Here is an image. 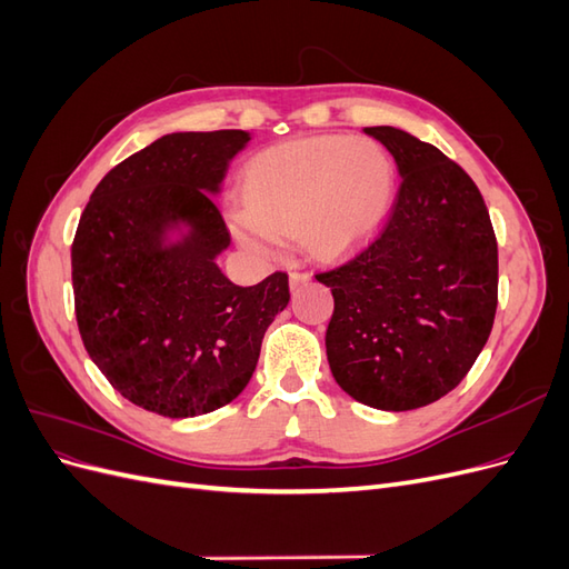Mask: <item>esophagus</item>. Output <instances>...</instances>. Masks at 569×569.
Returning <instances> with one entry per match:
<instances>
[{
  "mask_svg": "<svg viewBox=\"0 0 569 569\" xmlns=\"http://www.w3.org/2000/svg\"><path fill=\"white\" fill-rule=\"evenodd\" d=\"M306 282H311V274H308V272H303V270L289 272V287H291V289H299V287L306 284Z\"/></svg>",
  "mask_w": 569,
  "mask_h": 569,
  "instance_id": "1",
  "label": "esophagus"
}]
</instances>
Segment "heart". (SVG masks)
Masks as SVG:
<instances>
[{"label": "heart", "mask_w": 569, "mask_h": 569, "mask_svg": "<svg viewBox=\"0 0 569 569\" xmlns=\"http://www.w3.org/2000/svg\"><path fill=\"white\" fill-rule=\"evenodd\" d=\"M244 209L232 213L239 242L258 253L301 230L316 253L358 249L382 226L393 197V168L370 140L311 137L270 147L244 168Z\"/></svg>", "instance_id": "1"}]
</instances>
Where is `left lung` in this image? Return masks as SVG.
I'll return each instance as SVG.
<instances>
[{"instance_id": "1", "label": "left lung", "mask_w": 569, "mask_h": 569, "mask_svg": "<svg viewBox=\"0 0 569 569\" xmlns=\"http://www.w3.org/2000/svg\"><path fill=\"white\" fill-rule=\"evenodd\" d=\"M366 134L399 166V194L375 242L316 280L335 297L325 347L337 385L399 412L456 389L485 349L498 247L487 203L456 161L399 128Z\"/></svg>"}]
</instances>
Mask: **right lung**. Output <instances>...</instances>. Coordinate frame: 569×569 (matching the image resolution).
Masks as SVG:
<instances>
[{"label": "right lung", "instance_id": "right-lung-1", "mask_svg": "<svg viewBox=\"0 0 569 569\" xmlns=\"http://www.w3.org/2000/svg\"><path fill=\"white\" fill-rule=\"evenodd\" d=\"M249 140L244 130L163 134L109 170L78 222L84 349L120 396L163 418L234 401L289 303L287 272L237 287L216 263L230 232L213 194Z\"/></svg>", "mask_w": 569, "mask_h": 569}]
</instances>
